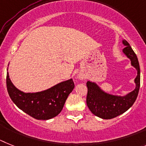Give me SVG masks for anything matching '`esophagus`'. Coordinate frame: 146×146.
Instances as JSON below:
<instances>
[{
	"label": "esophagus",
	"mask_w": 146,
	"mask_h": 146,
	"mask_svg": "<svg viewBox=\"0 0 146 146\" xmlns=\"http://www.w3.org/2000/svg\"><path fill=\"white\" fill-rule=\"evenodd\" d=\"M78 78H79V79H81V80H83L84 78V76H82V75H79V76H78Z\"/></svg>",
	"instance_id": "obj_1"
}]
</instances>
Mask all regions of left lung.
<instances>
[{
  "instance_id": "8db88e82",
  "label": "left lung",
  "mask_w": 146,
  "mask_h": 146,
  "mask_svg": "<svg viewBox=\"0 0 146 146\" xmlns=\"http://www.w3.org/2000/svg\"><path fill=\"white\" fill-rule=\"evenodd\" d=\"M125 48L123 53L131 61V64L137 71L134 79L136 87L125 96H115L104 91L96 82H87V104L93 115L102 119H111L127 111L135 102L140 86V64L136 54L126 40H123Z\"/></svg>"
}]
</instances>
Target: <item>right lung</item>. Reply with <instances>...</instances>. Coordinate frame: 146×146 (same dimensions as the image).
Wrapping results in <instances>:
<instances>
[{"instance_id":"right-lung-1","label":"right lung","mask_w":146,"mask_h":146,"mask_svg":"<svg viewBox=\"0 0 146 146\" xmlns=\"http://www.w3.org/2000/svg\"><path fill=\"white\" fill-rule=\"evenodd\" d=\"M6 87L11 99L20 110L37 120H49L60 113L75 85L70 78L41 92H24L12 84L7 72Z\"/></svg>"}]
</instances>
